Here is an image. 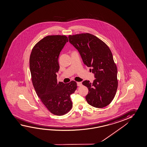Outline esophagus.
I'll return each mask as SVG.
<instances>
[{"mask_svg":"<svg viewBox=\"0 0 147 147\" xmlns=\"http://www.w3.org/2000/svg\"><path fill=\"white\" fill-rule=\"evenodd\" d=\"M77 85H78V86H81L82 85V82H77Z\"/></svg>","mask_w":147,"mask_h":147,"instance_id":"34e87169","label":"esophagus"}]
</instances>
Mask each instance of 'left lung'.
<instances>
[{
	"instance_id": "8db88e82",
	"label": "left lung",
	"mask_w": 147,
	"mask_h": 147,
	"mask_svg": "<svg viewBox=\"0 0 147 147\" xmlns=\"http://www.w3.org/2000/svg\"><path fill=\"white\" fill-rule=\"evenodd\" d=\"M68 39L96 78L92 83L87 80L82 82L88 89L87 102L94 107H105L114 98L118 86L117 69L111 51L102 41L89 33L69 35Z\"/></svg>"
}]
</instances>
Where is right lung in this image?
<instances>
[{
  "label": "right lung",
  "mask_w": 147,
  "mask_h": 147,
  "mask_svg": "<svg viewBox=\"0 0 147 147\" xmlns=\"http://www.w3.org/2000/svg\"><path fill=\"white\" fill-rule=\"evenodd\" d=\"M68 42L64 35L47 36L33 47L30 58L33 85L42 103L51 113L62 115L72 106L70 95L77 89L74 81L65 84L57 82L59 56Z\"/></svg>",
  "instance_id": "obj_1"
}]
</instances>
